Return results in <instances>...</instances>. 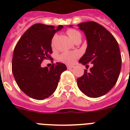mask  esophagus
<instances>
[{
	"instance_id": "obj_1",
	"label": "esophagus",
	"mask_w": 130,
	"mask_h": 130,
	"mask_svg": "<svg viewBox=\"0 0 130 130\" xmlns=\"http://www.w3.org/2000/svg\"><path fill=\"white\" fill-rule=\"evenodd\" d=\"M67 67L68 69H73V67H74V66H71V65H67Z\"/></svg>"
}]
</instances>
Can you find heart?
Segmentation results:
<instances>
[{
	"label": "heart",
	"mask_w": 130,
	"mask_h": 130,
	"mask_svg": "<svg viewBox=\"0 0 130 130\" xmlns=\"http://www.w3.org/2000/svg\"><path fill=\"white\" fill-rule=\"evenodd\" d=\"M67 34L69 37L71 38V40L73 42H74L77 38L81 39V34L79 31L74 29H69L67 31ZM54 40H55V37L52 40V46L54 44ZM77 57V54L75 53H71V52H66L63 54H61L59 57V60L62 62H64L67 64H72L75 62V59Z\"/></svg>",
	"instance_id": "1"
}]
</instances>
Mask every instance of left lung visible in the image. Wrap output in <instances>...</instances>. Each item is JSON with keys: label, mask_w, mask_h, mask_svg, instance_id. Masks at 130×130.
<instances>
[{"label": "left lung", "mask_w": 130, "mask_h": 130, "mask_svg": "<svg viewBox=\"0 0 130 130\" xmlns=\"http://www.w3.org/2000/svg\"><path fill=\"white\" fill-rule=\"evenodd\" d=\"M86 37L87 48L79 63L93 67L77 79V86L89 97L106 94L117 82L121 67V57L117 40L107 29L94 21L79 23ZM72 27V25H69Z\"/></svg>", "instance_id": "1"}]
</instances>
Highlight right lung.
Wrapping results in <instances>:
<instances>
[{"mask_svg":"<svg viewBox=\"0 0 130 130\" xmlns=\"http://www.w3.org/2000/svg\"><path fill=\"white\" fill-rule=\"evenodd\" d=\"M63 25L36 23L31 25L17 43L13 51L12 72L19 88L36 100H43L54 93L62 72L67 70L65 64L57 63L50 68L42 67L44 59H51V42Z\"/></svg>","mask_w":130,"mask_h":130,"instance_id":"1","label":"right lung"}]
</instances>
